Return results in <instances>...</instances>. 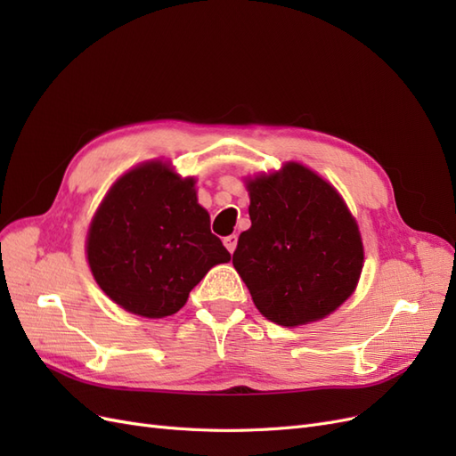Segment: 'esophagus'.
I'll return each instance as SVG.
<instances>
[{"label": "esophagus", "mask_w": 456, "mask_h": 456, "mask_svg": "<svg viewBox=\"0 0 456 456\" xmlns=\"http://www.w3.org/2000/svg\"><path fill=\"white\" fill-rule=\"evenodd\" d=\"M224 245H226V249L230 253L236 251V247H238V236H236V233H232V236H226L224 238Z\"/></svg>", "instance_id": "1"}]
</instances>
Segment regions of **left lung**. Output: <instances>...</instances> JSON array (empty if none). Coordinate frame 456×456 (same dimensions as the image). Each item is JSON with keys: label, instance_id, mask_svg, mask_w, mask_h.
Segmentation results:
<instances>
[{"label": "left lung", "instance_id": "obj_1", "mask_svg": "<svg viewBox=\"0 0 456 456\" xmlns=\"http://www.w3.org/2000/svg\"><path fill=\"white\" fill-rule=\"evenodd\" d=\"M251 228L233 266L270 322L297 327L337 310L363 268L362 236L338 191L298 163L247 183Z\"/></svg>", "mask_w": 456, "mask_h": 456}]
</instances>
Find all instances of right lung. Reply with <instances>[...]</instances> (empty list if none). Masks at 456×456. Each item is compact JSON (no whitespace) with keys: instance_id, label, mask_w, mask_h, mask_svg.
Instances as JSON below:
<instances>
[{"instance_id":"1","label":"right lung","mask_w":456,"mask_h":456,"mask_svg":"<svg viewBox=\"0 0 456 456\" xmlns=\"http://www.w3.org/2000/svg\"><path fill=\"white\" fill-rule=\"evenodd\" d=\"M194 184L151 161L123 175L96 211L89 266L102 291L127 312L176 314L203 275L230 260Z\"/></svg>"}]
</instances>
